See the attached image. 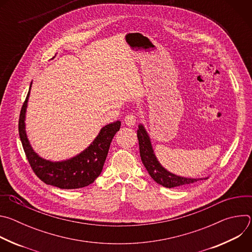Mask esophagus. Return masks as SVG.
<instances>
[{
  "label": "esophagus",
  "instance_id": "34e87169",
  "mask_svg": "<svg viewBox=\"0 0 252 252\" xmlns=\"http://www.w3.org/2000/svg\"><path fill=\"white\" fill-rule=\"evenodd\" d=\"M136 123V118L133 114H128L125 118V124L128 126H133Z\"/></svg>",
  "mask_w": 252,
  "mask_h": 252
}]
</instances>
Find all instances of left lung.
<instances>
[{"mask_svg":"<svg viewBox=\"0 0 252 252\" xmlns=\"http://www.w3.org/2000/svg\"><path fill=\"white\" fill-rule=\"evenodd\" d=\"M137 139L139 145V154L141 161L147 168L148 172L152 176V178L158 185L171 189L176 187H182L186 185H190L193 183H196L197 181H202L203 178H188V177H182L175 175L169 171H167L165 168H163L158 160L157 159L150 136L147 132V130L143 127L142 125L138 126L137 129ZM205 177L204 179H206Z\"/></svg>","mask_w":252,"mask_h":252,"instance_id":"1","label":"left lung"}]
</instances>
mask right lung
Wrapping results in <instances>:
<instances>
[{
    "instance_id": "obj_1",
    "label": "right lung",
    "mask_w": 252,
    "mask_h": 252,
    "mask_svg": "<svg viewBox=\"0 0 252 252\" xmlns=\"http://www.w3.org/2000/svg\"><path fill=\"white\" fill-rule=\"evenodd\" d=\"M31 87L32 84L20 114L19 134L32 171L45 184L59 189H76L90 186L102 170L112 139L120 130L121 122L104 126L92 145L75 158L63 161L46 160L33 152L26 133L25 116Z\"/></svg>"
}]
</instances>
